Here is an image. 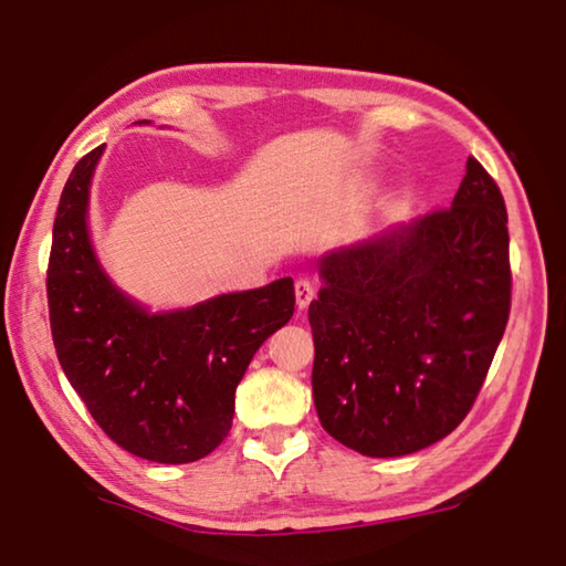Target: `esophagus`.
I'll use <instances>...</instances> for the list:
<instances>
[{
    "label": "esophagus",
    "instance_id": "1",
    "mask_svg": "<svg viewBox=\"0 0 566 566\" xmlns=\"http://www.w3.org/2000/svg\"><path fill=\"white\" fill-rule=\"evenodd\" d=\"M294 297H297V307L305 310L310 302L315 300V282L310 280V276H300V280L294 282Z\"/></svg>",
    "mask_w": 566,
    "mask_h": 566
}]
</instances>
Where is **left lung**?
<instances>
[{"label": "left lung", "mask_w": 566, "mask_h": 566, "mask_svg": "<svg viewBox=\"0 0 566 566\" xmlns=\"http://www.w3.org/2000/svg\"><path fill=\"white\" fill-rule=\"evenodd\" d=\"M507 243L500 187L469 156L449 207L323 259L307 317L315 410L333 439L405 457L467 418L511 315Z\"/></svg>", "instance_id": "left-lung-1"}]
</instances>
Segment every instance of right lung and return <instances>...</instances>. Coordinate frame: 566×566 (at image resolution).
Listing matches in <instances>:
<instances>
[{
    "label": "right lung",
    "mask_w": 566,
    "mask_h": 566,
    "mask_svg": "<svg viewBox=\"0 0 566 566\" xmlns=\"http://www.w3.org/2000/svg\"><path fill=\"white\" fill-rule=\"evenodd\" d=\"M102 148L78 158L61 192L48 259L53 346L71 387L120 449L189 464L233 426L235 387L259 346L294 313L290 276L148 315L115 290L86 233L90 181Z\"/></svg>",
    "instance_id": "1"
}]
</instances>
